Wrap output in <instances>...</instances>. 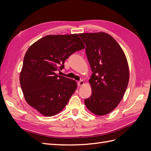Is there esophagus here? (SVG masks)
I'll return each instance as SVG.
<instances>
[{
    "label": "esophagus",
    "instance_id": "1",
    "mask_svg": "<svg viewBox=\"0 0 151 151\" xmlns=\"http://www.w3.org/2000/svg\"><path fill=\"white\" fill-rule=\"evenodd\" d=\"M83 84H84L83 81H80L79 82H77V85H78V86H82Z\"/></svg>",
    "mask_w": 151,
    "mask_h": 151
}]
</instances>
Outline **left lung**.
I'll return each mask as SVG.
<instances>
[{"instance_id": "8db88e82", "label": "left lung", "mask_w": 151, "mask_h": 151, "mask_svg": "<svg viewBox=\"0 0 151 151\" xmlns=\"http://www.w3.org/2000/svg\"><path fill=\"white\" fill-rule=\"evenodd\" d=\"M93 74L89 79L92 94L84 99L88 109L104 115L115 109L124 95L129 80L125 55L116 41L103 33L79 35Z\"/></svg>"}]
</instances>
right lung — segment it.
<instances>
[{"instance_id":"obj_1","label":"right lung","mask_w":151,"mask_h":151,"mask_svg":"<svg viewBox=\"0 0 151 151\" xmlns=\"http://www.w3.org/2000/svg\"><path fill=\"white\" fill-rule=\"evenodd\" d=\"M85 48L77 34L47 35L27 50L20 74L26 102L42 115L52 116L65 108L77 88L76 82L57 75L72 54Z\"/></svg>"}]
</instances>
